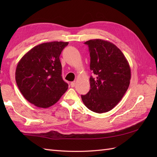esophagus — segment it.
Here are the masks:
<instances>
[{
  "label": "esophagus",
  "instance_id": "34e87169",
  "mask_svg": "<svg viewBox=\"0 0 157 157\" xmlns=\"http://www.w3.org/2000/svg\"><path fill=\"white\" fill-rule=\"evenodd\" d=\"M70 85H71V86L72 88H73V87H75V82H71V84H70Z\"/></svg>",
  "mask_w": 157,
  "mask_h": 157
}]
</instances>
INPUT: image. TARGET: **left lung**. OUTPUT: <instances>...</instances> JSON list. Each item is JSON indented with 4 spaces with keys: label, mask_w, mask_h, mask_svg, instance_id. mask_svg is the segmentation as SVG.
<instances>
[{
    "label": "left lung",
    "mask_w": 157,
    "mask_h": 157,
    "mask_svg": "<svg viewBox=\"0 0 157 157\" xmlns=\"http://www.w3.org/2000/svg\"><path fill=\"white\" fill-rule=\"evenodd\" d=\"M90 55V68L96 75L90 78V90L82 100L90 111L102 113L111 111L121 101L129 86L131 69L121 50L101 39L85 42Z\"/></svg>",
    "instance_id": "obj_1"
}]
</instances>
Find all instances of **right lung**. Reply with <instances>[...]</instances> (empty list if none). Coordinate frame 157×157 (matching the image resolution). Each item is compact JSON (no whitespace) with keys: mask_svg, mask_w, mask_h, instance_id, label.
Masks as SVG:
<instances>
[{"mask_svg":"<svg viewBox=\"0 0 157 157\" xmlns=\"http://www.w3.org/2000/svg\"><path fill=\"white\" fill-rule=\"evenodd\" d=\"M69 42H50L34 46L17 63L15 80L24 98L40 108L55 105L68 89L62 78L59 56Z\"/></svg>","mask_w":157,"mask_h":157,"instance_id":"add662e5","label":"right lung"}]
</instances>
